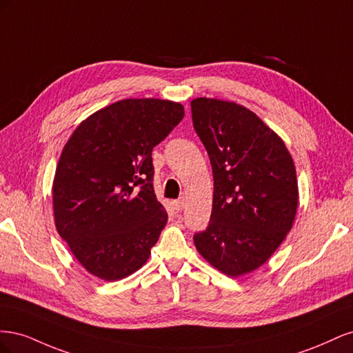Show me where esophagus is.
<instances>
[{
    "instance_id": "esophagus-1",
    "label": "esophagus",
    "mask_w": 353,
    "mask_h": 353,
    "mask_svg": "<svg viewBox=\"0 0 353 353\" xmlns=\"http://www.w3.org/2000/svg\"><path fill=\"white\" fill-rule=\"evenodd\" d=\"M174 209L176 210V212H179V210H183L184 209V206H185V200L184 199H178V200H175L174 203Z\"/></svg>"
}]
</instances>
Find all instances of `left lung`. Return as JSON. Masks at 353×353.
<instances>
[{"mask_svg":"<svg viewBox=\"0 0 353 353\" xmlns=\"http://www.w3.org/2000/svg\"><path fill=\"white\" fill-rule=\"evenodd\" d=\"M191 114L213 172L212 215L194 244L221 272L248 274L292 230L299 199L293 159L281 138L240 104L196 99Z\"/></svg>","mask_w":353,"mask_h":353,"instance_id":"1","label":"left lung"}]
</instances>
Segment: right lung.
<instances>
[{"label": "right lung", "instance_id": "right-lung-1", "mask_svg": "<svg viewBox=\"0 0 353 353\" xmlns=\"http://www.w3.org/2000/svg\"><path fill=\"white\" fill-rule=\"evenodd\" d=\"M183 117L179 103L121 100L85 119L63 148L52 183L56 227L99 279L140 270L165 228L152 152Z\"/></svg>", "mask_w": 353, "mask_h": 353}]
</instances>
